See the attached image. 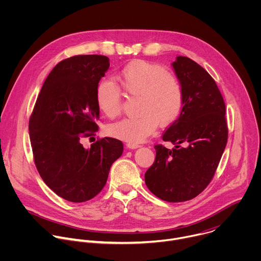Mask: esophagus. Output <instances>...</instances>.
I'll list each match as a JSON object with an SVG mask.
<instances>
[{
    "instance_id": "34e87169",
    "label": "esophagus",
    "mask_w": 261,
    "mask_h": 261,
    "mask_svg": "<svg viewBox=\"0 0 261 261\" xmlns=\"http://www.w3.org/2000/svg\"><path fill=\"white\" fill-rule=\"evenodd\" d=\"M126 145H127V147H128V148H132V150H133V148H137V147H139V145H138L137 143H131V142H128Z\"/></svg>"
}]
</instances>
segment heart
<instances>
[{"instance_id":"heart-1","label":"heart","mask_w":261,"mask_h":261,"mask_svg":"<svg viewBox=\"0 0 261 261\" xmlns=\"http://www.w3.org/2000/svg\"><path fill=\"white\" fill-rule=\"evenodd\" d=\"M124 92L138 97L136 118L125 119L108 127V133L131 143L143 141L161 127L171 125L184 106V89L175 74L155 63L132 61L118 74ZM98 108L107 118L115 119L122 111L120 88L106 80L98 83L95 92Z\"/></svg>"}]
</instances>
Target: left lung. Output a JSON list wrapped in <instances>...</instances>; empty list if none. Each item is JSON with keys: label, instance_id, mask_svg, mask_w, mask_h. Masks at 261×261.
Here are the masks:
<instances>
[{"label": "left lung", "instance_id": "8db88e82", "mask_svg": "<svg viewBox=\"0 0 261 261\" xmlns=\"http://www.w3.org/2000/svg\"><path fill=\"white\" fill-rule=\"evenodd\" d=\"M172 67L184 89V106L162 139L174 147L155 145L156 158L144 180L158 198L181 202L196 197L212 180L225 150L228 129L224 100L207 71L181 56Z\"/></svg>", "mask_w": 261, "mask_h": 261}]
</instances>
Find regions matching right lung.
I'll return each mask as SVG.
<instances>
[{
    "label": "right lung",
    "mask_w": 261,
    "mask_h": 261,
    "mask_svg": "<svg viewBox=\"0 0 261 261\" xmlns=\"http://www.w3.org/2000/svg\"><path fill=\"white\" fill-rule=\"evenodd\" d=\"M108 68L109 59L99 55L61 61L45 80L30 118L37 170L57 195L71 202L95 197L123 154V142L116 138H101L90 148L81 142L98 131L95 92Z\"/></svg>",
    "instance_id": "1"
}]
</instances>
